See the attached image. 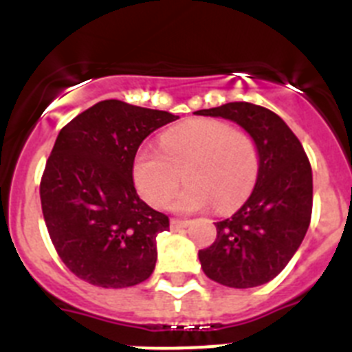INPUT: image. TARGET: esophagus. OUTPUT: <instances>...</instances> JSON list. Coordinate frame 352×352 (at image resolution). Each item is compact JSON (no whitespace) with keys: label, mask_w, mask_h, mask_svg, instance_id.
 Wrapping results in <instances>:
<instances>
[{"label":"esophagus","mask_w":352,"mask_h":352,"mask_svg":"<svg viewBox=\"0 0 352 352\" xmlns=\"http://www.w3.org/2000/svg\"><path fill=\"white\" fill-rule=\"evenodd\" d=\"M189 224H191L189 221H182V219L170 221V228H172V230H182V228H188Z\"/></svg>","instance_id":"obj_1"}]
</instances>
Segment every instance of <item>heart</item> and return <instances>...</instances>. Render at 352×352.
Here are the masks:
<instances>
[{
    "instance_id": "obj_1",
    "label": "heart",
    "mask_w": 352,
    "mask_h": 352,
    "mask_svg": "<svg viewBox=\"0 0 352 352\" xmlns=\"http://www.w3.org/2000/svg\"><path fill=\"white\" fill-rule=\"evenodd\" d=\"M161 148L142 147L133 160V182L142 198L163 207L180 182L186 188L172 199L175 212H198L214 201L230 212L249 195L258 175V151L251 138L219 119H195L161 135Z\"/></svg>"
}]
</instances>
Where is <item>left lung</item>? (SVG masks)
Wrapping results in <instances>:
<instances>
[{
	"label": "left lung",
	"mask_w": 352,
	"mask_h": 352,
	"mask_svg": "<svg viewBox=\"0 0 352 352\" xmlns=\"http://www.w3.org/2000/svg\"><path fill=\"white\" fill-rule=\"evenodd\" d=\"M196 116L239 124L258 151V177L245 204L215 223L217 239L198 252L205 275L228 287L267 284L284 270L305 236L312 214V168L289 126L272 110L233 101Z\"/></svg>",
	"instance_id": "8db88e82"
}]
</instances>
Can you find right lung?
Instances as JSON below:
<instances>
[{
    "mask_svg": "<svg viewBox=\"0 0 352 352\" xmlns=\"http://www.w3.org/2000/svg\"><path fill=\"white\" fill-rule=\"evenodd\" d=\"M177 119L105 100L59 131L40 184L43 219L59 258L85 283L117 289L154 272L156 236L170 221L137 195L133 160L151 133Z\"/></svg>",
    "mask_w": 352,
    "mask_h": 352,
    "instance_id": "right-lung-1",
    "label": "right lung"
}]
</instances>
